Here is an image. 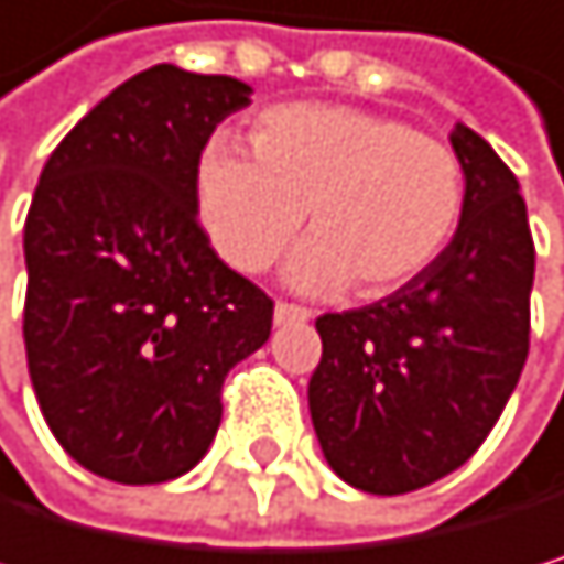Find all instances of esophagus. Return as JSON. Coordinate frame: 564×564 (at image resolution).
I'll return each instance as SVG.
<instances>
[{
    "mask_svg": "<svg viewBox=\"0 0 564 564\" xmlns=\"http://www.w3.org/2000/svg\"><path fill=\"white\" fill-rule=\"evenodd\" d=\"M311 317V311L307 307H297V304H284L280 301L276 307H273V321L276 324H301V321H307Z\"/></svg>",
    "mask_w": 564,
    "mask_h": 564,
    "instance_id": "34e87169",
    "label": "esophagus"
}]
</instances>
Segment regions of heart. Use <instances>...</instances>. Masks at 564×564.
I'll use <instances>...</instances> for the list:
<instances>
[{
    "label": "heart",
    "mask_w": 564,
    "mask_h": 564,
    "mask_svg": "<svg viewBox=\"0 0 564 564\" xmlns=\"http://www.w3.org/2000/svg\"><path fill=\"white\" fill-rule=\"evenodd\" d=\"M250 148L253 159L209 144L196 169L199 226L240 273L267 270L307 213L311 236L284 270L288 284L324 297L355 280L379 297L426 273L460 229V159L402 121L291 104L253 124Z\"/></svg>",
    "instance_id": "heart-1"
}]
</instances>
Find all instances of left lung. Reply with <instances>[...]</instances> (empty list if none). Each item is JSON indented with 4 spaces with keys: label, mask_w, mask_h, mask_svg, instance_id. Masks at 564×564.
Here are the masks:
<instances>
[{
    "label": "left lung",
    "mask_w": 564,
    "mask_h": 564,
    "mask_svg": "<svg viewBox=\"0 0 564 564\" xmlns=\"http://www.w3.org/2000/svg\"><path fill=\"white\" fill-rule=\"evenodd\" d=\"M449 144L467 203L443 257L376 304L317 317L311 423L328 467L365 494L464 467L528 358L534 243L521 185L467 124H453Z\"/></svg>",
    "instance_id": "obj_1"
}]
</instances>
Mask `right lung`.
Instances as JSON below:
<instances>
[{"mask_svg":"<svg viewBox=\"0 0 564 564\" xmlns=\"http://www.w3.org/2000/svg\"><path fill=\"white\" fill-rule=\"evenodd\" d=\"M253 87L172 63L107 94L50 155L26 216L23 338L43 420L115 484H165L219 430L226 372L270 338L273 301L229 270L196 169Z\"/></svg>","mask_w":564,"mask_h":564,"instance_id":"obj_1","label":"right lung"}]
</instances>
